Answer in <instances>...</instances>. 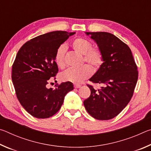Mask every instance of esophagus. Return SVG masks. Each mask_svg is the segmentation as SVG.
I'll return each mask as SVG.
<instances>
[{"instance_id":"34e87169","label":"esophagus","mask_w":151,"mask_h":151,"mask_svg":"<svg viewBox=\"0 0 151 151\" xmlns=\"http://www.w3.org/2000/svg\"><path fill=\"white\" fill-rule=\"evenodd\" d=\"M81 86V85H78V84H75V85H74V87H75V88H80Z\"/></svg>"}]
</instances>
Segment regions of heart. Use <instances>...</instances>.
<instances>
[{"label": "heart", "mask_w": 151, "mask_h": 151, "mask_svg": "<svg viewBox=\"0 0 151 151\" xmlns=\"http://www.w3.org/2000/svg\"><path fill=\"white\" fill-rule=\"evenodd\" d=\"M71 47L76 52L83 55L84 60L88 63L94 69L100 67L103 62V55L101 51L96 48H91V43L83 38H76L71 42ZM65 45H60L55 53V62L60 68H65ZM93 70L90 66L83 65L78 68H70L62 73L60 80L64 82L73 83H81L91 75Z\"/></svg>", "instance_id": "b5f03b06"}]
</instances>
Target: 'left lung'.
I'll use <instances>...</instances> for the list:
<instances>
[{
  "instance_id": "8db88e82",
  "label": "left lung",
  "mask_w": 151,
  "mask_h": 151,
  "mask_svg": "<svg viewBox=\"0 0 151 151\" xmlns=\"http://www.w3.org/2000/svg\"><path fill=\"white\" fill-rule=\"evenodd\" d=\"M85 34L103 55V64L89 81L103 86L95 90L88 85L91 95L84 101V106L94 119H112L131 101L138 80L137 66L130 48L116 36L106 32Z\"/></svg>"
}]
</instances>
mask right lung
I'll return each mask as SVG.
<instances>
[{
	"label": "right lung",
	"instance_id": "obj_1",
	"mask_svg": "<svg viewBox=\"0 0 151 151\" xmlns=\"http://www.w3.org/2000/svg\"><path fill=\"white\" fill-rule=\"evenodd\" d=\"M75 32L52 31L38 36L22 46L12 68V81L18 100L38 119H47L59 111L64 99L74 89L70 82L55 88L47 87L58 71L55 57L57 48Z\"/></svg>",
	"mask_w": 151,
	"mask_h": 151
}]
</instances>
